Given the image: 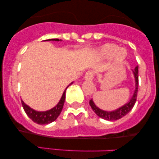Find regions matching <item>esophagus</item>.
I'll return each instance as SVG.
<instances>
[{
  "instance_id": "34e87169",
  "label": "esophagus",
  "mask_w": 159,
  "mask_h": 159,
  "mask_svg": "<svg viewBox=\"0 0 159 159\" xmlns=\"http://www.w3.org/2000/svg\"><path fill=\"white\" fill-rule=\"evenodd\" d=\"M93 76H94L93 72V71H88V72L85 74L84 78L86 80H92L93 78Z\"/></svg>"
}]
</instances>
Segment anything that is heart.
I'll use <instances>...</instances> for the list:
<instances>
[{"label": "heart", "mask_w": 159, "mask_h": 159, "mask_svg": "<svg viewBox=\"0 0 159 159\" xmlns=\"http://www.w3.org/2000/svg\"><path fill=\"white\" fill-rule=\"evenodd\" d=\"M118 48L116 45L114 44H106L100 50V54L105 57H111L115 56L117 57L118 60H123L125 56V52L123 50H117Z\"/></svg>", "instance_id": "b5f03b06"}]
</instances>
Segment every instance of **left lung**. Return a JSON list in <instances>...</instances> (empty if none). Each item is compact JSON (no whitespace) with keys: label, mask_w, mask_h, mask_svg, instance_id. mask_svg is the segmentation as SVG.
I'll return each mask as SVG.
<instances>
[{"label":"left lung","mask_w":159,"mask_h":159,"mask_svg":"<svg viewBox=\"0 0 159 159\" xmlns=\"http://www.w3.org/2000/svg\"><path fill=\"white\" fill-rule=\"evenodd\" d=\"M134 78H135L136 88H135V90H134V94H133V96L129 102L125 104V105H123V107L118 108L117 110L111 111V112H107V111H102L95 105V104L93 103V102L92 99L90 100V102H89L90 103V105L91 106V107H92L93 111L96 113V115H98L99 117L102 118L104 120H109V121H113V120H119L120 118L123 117L124 116H125L129 111L132 110L133 107H134V104L136 102L137 96H138V84H139V82H138V66H137L136 68L134 69Z\"/></svg>","instance_id":"8db88e82"}]
</instances>
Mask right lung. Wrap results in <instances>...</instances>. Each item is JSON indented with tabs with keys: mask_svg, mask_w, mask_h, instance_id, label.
Instances as JSON below:
<instances>
[{
	"mask_svg": "<svg viewBox=\"0 0 159 159\" xmlns=\"http://www.w3.org/2000/svg\"><path fill=\"white\" fill-rule=\"evenodd\" d=\"M47 40H53V41H59V39H47ZM67 89V87H66ZM66 89L64 92H63V96H62L61 101L59 103L56 105L54 108L51 109V110L44 111V112H39V111H36L33 109L30 108V107L27 106L24 103V102L21 100V105L26 113L27 116L30 118L34 123L39 124V125H44V124H48L52 123L58 117L60 114H61L62 109H63V105H64V102L66 99Z\"/></svg>",
	"mask_w": 159,
	"mask_h": 159,
	"instance_id": "1",
	"label": "right lung"
}]
</instances>
